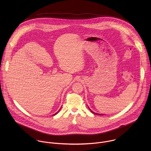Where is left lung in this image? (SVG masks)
<instances>
[{
	"mask_svg": "<svg viewBox=\"0 0 151 151\" xmlns=\"http://www.w3.org/2000/svg\"><path fill=\"white\" fill-rule=\"evenodd\" d=\"M88 108H89V109L91 110V111L92 113H93V114H98V115H104V114H101V113H95V112H93V111H92L89 107H88Z\"/></svg>",
	"mask_w": 151,
	"mask_h": 151,
	"instance_id": "8db88e82",
	"label": "left lung"
}]
</instances>
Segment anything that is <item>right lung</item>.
Returning a JSON list of instances; mask_svg holds the SVG:
<instances>
[{"label": "right lung", "instance_id": "right-lung-1", "mask_svg": "<svg viewBox=\"0 0 151 151\" xmlns=\"http://www.w3.org/2000/svg\"><path fill=\"white\" fill-rule=\"evenodd\" d=\"M60 109H61V108H60ZM59 111H58V112H56V113H55V114H53V115H52V116H55V115H56V114H57V113H58V112H59Z\"/></svg>", "mask_w": 151, "mask_h": 151}]
</instances>
